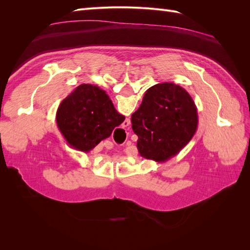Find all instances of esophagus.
Listing matches in <instances>:
<instances>
[{"label":"esophagus","mask_w":250,"mask_h":250,"mask_svg":"<svg viewBox=\"0 0 250 250\" xmlns=\"http://www.w3.org/2000/svg\"><path fill=\"white\" fill-rule=\"evenodd\" d=\"M130 125V119H126L125 121H124V123L122 124V128L123 129H126V127H128ZM128 144V143H127Z\"/></svg>","instance_id":"obj_1"}]
</instances>
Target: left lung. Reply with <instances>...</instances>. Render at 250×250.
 <instances>
[{
    "instance_id": "8db88e82",
    "label": "left lung",
    "mask_w": 250,
    "mask_h": 250,
    "mask_svg": "<svg viewBox=\"0 0 250 250\" xmlns=\"http://www.w3.org/2000/svg\"><path fill=\"white\" fill-rule=\"evenodd\" d=\"M131 123L141 156L164 163L192 140L197 130L198 112L184 87L164 82L146 90Z\"/></svg>"
}]
</instances>
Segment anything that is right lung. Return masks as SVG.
<instances>
[{
	"label": "right lung",
	"instance_id": "1",
	"mask_svg": "<svg viewBox=\"0 0 250 250\" xmlns=\"http://www.w3.org/2000/svg\"><path fill=\"white\" fill-rule=\"evenodd\" d=\"M123 120L125 117L117 111L106 92L88 83L75 88L56 113L57 126L66 143L82 152H89L109 138Z\"/></svg>",
	"mask_w": 250,
	"mask_h": 250
}]
</instances>
